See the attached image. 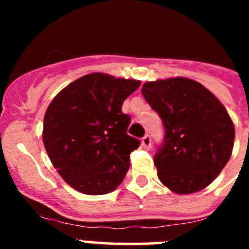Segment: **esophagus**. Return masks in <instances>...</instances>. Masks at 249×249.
I'll list each match as a JSON object with an SVG mask.
<instances>
[{
    "label": "esophagus",
    "instance_id": "esophagus-1",
    "mask_svg": "<svg viewBox=\"0 0 249 249\" xmlns=\"http://www.w3.org/2000/svg\"><path fill=\"white\" fill-rule=\"evenodd\" d=\"M152 144V141H151V136L149 135H146L143 138H142V146L144 147V148H149Z\"/></svg>",
    "mask_w": 249,
    "mask_h": 249
}]
</instances>
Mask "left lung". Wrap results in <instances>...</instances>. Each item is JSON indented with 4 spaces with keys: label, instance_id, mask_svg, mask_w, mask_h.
<instances>
[{
    "label": "left lung",
    "instance_id": "8db88e82",
    "mask_svg": "<svg viewBox=\"0 0 249 249\" xmlns=\"http://www.w3.org/2000/svg\"><path fill=\"white\" fill-rule=\"evenodd\" d=\"M141 92L163 123L153 157L160 181L178 195L203 190L232 155L230 114L204 86L183 77L147 82Z\"/></svg>",
    "mask_w": 249,
    "mask_h": 249
}]
</instances>
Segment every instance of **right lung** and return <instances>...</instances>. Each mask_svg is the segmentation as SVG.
Returning <instances> with one entry per match:
<instances>
[{"instance_id":"1","label":"right lung","mask_w":249,"mask_h":249,"mask_svg":"<svg viewBox=\"0 0 249 249\" xmlns=\"http://www.w3.org/2000/svg\"><path fill=\"white\" fill-rule=\"evenodd\" d=\"M140 81L91 73L73 81L50 103L43 144L59 176L78 192L106 195L123 181L140 140L127 135L123 101Z\"/></svg>"}]
</instances>
